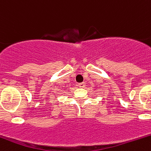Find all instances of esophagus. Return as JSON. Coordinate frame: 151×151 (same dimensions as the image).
Instances as JSON below:
<instances>
[{"mask_svg":"<svg viewBox=\"0 0 151 151\" xmlns=\"http://www.w3.org/2000/svg\"><path fill=\"white\" fill-rule=\"evenodd\" d=\"M78 86H79V87H80V88H83L86 87V83H79Z\"/></svg>","mask_w":151,"mask_h":151,"instance_id":"obj_1","label":"esophagus"}]
</instances>
